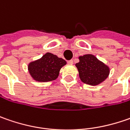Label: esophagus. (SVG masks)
<instances>
[{
	"label": "esophagus",
	"mask_w": 130,
	"mask_h": 130,
	"mask_svg": "<svg viewBox=\"0 0 130 130\" xmlns=\"http://www.w3.org/2000/svg\"><path fill=\"white\" fill-rule=\"evenodd\" d=\"M67 63L69 64H70V65H72L73 64V60H69V61H68Z\"/></svg>",
	"instance_id": "34e87169"
}]
</instances>
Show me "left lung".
<instances>
[{"label":"left lung","instance_id":"1","mask_svg":"<svg viewBox=\"0 0 130 130\" xmlns=\"http://www.w3.org/2000/svg\"><path fill=\"white\" fill-rule=\"evenodd\" d=\"M76 63L82 82L90 85H98L103 82L109 74V68L91 54L79 56Z\"/></svg>","mask_w":130,"mask_h":130}]
</instances>
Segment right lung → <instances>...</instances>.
I'll return each instance as SVG.
<instances>
[{
  "label": "right lung",
  "mask_w": 130,
  "mask_h": 130,
  "mask_svg": "<svg viewBox=\"0 0 130 130\" xmlns=\"http://www.w3.org/2000/svg\"><path fill=\"white\" fill-rule=\"evenodd\" d=\"M67 64L65 60L51 53H45L37 61L29 63L28 70L31 77L38 82H50L58 77L63 66Z\"/></svg>",
  "instance_id": "right-lung-1"
}]
</instances>
